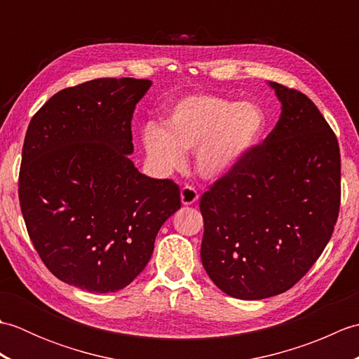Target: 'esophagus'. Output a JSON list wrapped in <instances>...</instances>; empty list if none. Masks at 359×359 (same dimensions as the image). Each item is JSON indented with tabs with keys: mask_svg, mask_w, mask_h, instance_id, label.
Listing matches in <instances>:
<instances>
[{
	"mask_svg": "<svg viewBox=\"0 0 359 359\" xmlns=\"http://www.w3.org/2000/svg\"><path fill=\"white\" fill-rule=\"evenodd\" d=\"M180 201H182V203H184V205H193V203H196L197 201H199V194H197V191H196L193 187L187 185V187L182 188Z\"/></svg>",
	"mask_w": 359,
	"mask_h": 359,
	"instance_id": "obj_1",
	"label": "esophagus"
}]
</instances>
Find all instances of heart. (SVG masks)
Returning <instances> with one entry per match:
<instances>
[{"instance_id": "b5f03b06", "label": "heart", "mask_w": 359, "mask_h": 359, "mask_svg": "<svg viewBox=\"0 0 359 359\" xmlns=\"http://www.w3.org/2000/svg\"><path fill=\"white\" fill-rule=\"evenodd\" d=\"M266 117L261 106L216 95H189L175 103L163 128L143 129V147L158 171L170 174L194 151L196 171L217 180L230 174L262 140Z\"/></svg>"}]
</instances>
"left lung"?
Wrapping results in <instances>:
<instances>
[{
  "mask_svg": "<svg viewBox=\"0 0 359 359\" xmlns=\"http://www.w3.org/2000/svg\"><path fill=\"white\" fill-rule=\"evenodd\" d=\"M279 121L201 199V259L228 296L256 301L292 288L321 256L337 224V135L307 95L269 81Z\"/></svg>",
  "mask_w": 359,
  "mask_h": 359,
  "instance_id": "obj_1",
  "label": "left lung"
}]
</instances>
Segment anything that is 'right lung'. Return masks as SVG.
<instances>
[{
    "label": "right lung",
    "mask_w": 359,
    "mask_h": 359,
    "mask_svg": "<svg viewBox=\"0 0 359 359\" xmlns=\"http://www.w3.org/2000/svg\"><path fill=\"white\" fill-rule=\"evenodd\" d=\"M151 80L97 79L60 90L27 128L18 196L29 238L53 276L89 293L125 288L180 208L170 179L131 158V120Z\"/></svg>",
    "instance_id": "right-lung-1"
}]
</instances>
